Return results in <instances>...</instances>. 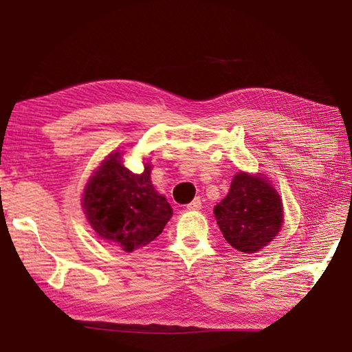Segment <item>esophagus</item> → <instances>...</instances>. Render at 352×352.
Masks as SVG:
<instances>
[{
  "instance_id": "1",
  "label": "esophagus",
  "mask_w": 352,
  "mask_h": 352,
  "mask_svg": "<svg viewBox=\"0 0 352 352\" xmlns=\"http://www.w3.org/2000/svg\"><path fill=\"white\" fill-rule=\"evenodd\" d=\"M188 209L189 210H199V209H201V198H195L194 201L189 203Z\"/></svg>"
}]
</instances>
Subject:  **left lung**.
<instances>
[{
    "label": "left lung",
    "instance_id": "8db88e82",
    "mask_svg": "<svg viewBox=\"0 0 352 352\" xmlns=\"http://www.w3.org/2000/svg\"><path fill=\"white\" fill-rule=\"evenodd\" d=\"M217 224L233 249L256 253L278 235L282 227V203L273 186L261 175L239 172L229 194L213 208Z\"/></svg>",
    "mask_w": 352,
    "mask_h": 352
}]
</instances>
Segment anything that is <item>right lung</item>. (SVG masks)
<instances>
[{"label": "right lung", "mask_w": 352, "mask_h": 352, "mask_svg": "<svg viewBox=\"0 0 352 352\" xmlns=\"http://www.w3.org/2000/svg\"><path fill=\"white\" fill-rule=\"evenodd\" d=\"M119 155H108L89 178L82 206L100 238L133 252L160 235L172 208L151 183L148 163L142 174H134L123 166Z\"/></svg>", "instance_id": "right-lung-1"}]
</instances>
